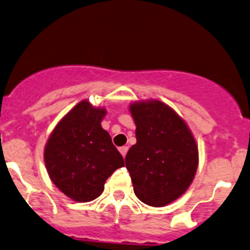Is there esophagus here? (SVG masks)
Listing matches in <instances>:
<instances>
[{
	"label": "esophagus",
	"instance_id": "34e87169",
	"mask_svg": "<svg viewBox=\"0 0 250 250\" xmlns=\"http://www.w3.org/2000/svg\"><path fill=\"white\" fill-rule=\"evenodd\" d=\"M127 151H128V147L127 146L120 147V152H121V154H122L123 157H125V155H127Z\"/></svg>",
	"mask_w": 250,
	"mask_h": 250
}]
</instances>
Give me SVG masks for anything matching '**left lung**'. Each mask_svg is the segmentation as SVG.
<instances>
[{
	"mask_svg": "<svg viewBox=\"0 0 250 250\" xmlns=\"http://www.w3.org/2000/svg\"><path fill=\"white\" fill-rule=\"evenodd\" d=\"M129 112L137 143L125 156V167L140 202L166 207L187 192L199 165L198 144L186 121L160 100L134 101Z\"/></svg>",
	"mask_w": 250,
	"mask_h": 250,
	"instance_id": "left-lung-1",
	"label": "left lung"
}]
</instances>
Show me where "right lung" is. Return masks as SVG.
Wrapping results in <instances>:
<instances>
[{"instance_id":"right-lung-1","label":"right lung","mask_w":250,"mask_h":250,"mask_svg":"<svg viewBox=\"0 0 250 250\" xmlns=\"http://www.w3.org/2000/svg\"><path fill=\"white\" fill-rule=\"evenodd\" d=\"M106 112L105 107L82 100L58 121L43 147L48 177L74 202L100 197L106 179L125 166L110 134L101 127Z\"/></svg>"}]
</instances>
